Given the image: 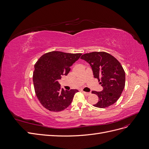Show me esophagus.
<instances>
[{
    "label": "esophagus",
    "mask_w": 149,
    "mask_h": 149,
    "mask_svg": "<svg viewBox=\"0 0 149 149\" xmlns=\"http://www.w3.org/2000/svg\"><path fill=\"white\" fill-rule=\"evenodd\" d=\"M82 93H83L86 96H90L91 95L90 93H87V92H85V91H82Z\"/></svg>",
    "instance_id": "esophagus-1"
}]
</instances>
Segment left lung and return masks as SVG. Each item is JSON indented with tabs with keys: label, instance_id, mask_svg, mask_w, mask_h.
Instances as JSON below:
<instances>
[{
	"label": "left lung",
	"instance_id": "left-lung-1",
	"mask_svg": "<svg viewBox=\"0 0 149 149\" xmlns=\"http://www.w3.org/2000/svg\"><path fill=\"white\" fill-rule=\"evenodd\" d=\"M80 58L90 64L94 77L103 87L102 91H92L99 98L93 106L106 108L112 105L118 100L125 88V72L122 65L115 57L104 52L86 53Z\"/></svg>",
	"mask_w": 149,
	"mask_h": 149
}]
</instances>
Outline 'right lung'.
<instances>
[{
    "label": "right lung",
    "instance_id": "add662e5",
    "mask_svg": "<svg viewBox=\"0 0 149 149\" xmlns=\"http://www.w3.org/2000/svg\"><path fill=\"white\" fill-rule=\"evenodd\" d=\"M81 53H68L54 51L38 59L34 65L33 83L38 101L49 111L59 112L67 108L79 91L61 89L58 80L67 75L70 66L81 56Z\"/></svg>",
    "mask_w": 149,
    "mask_h": 149
}]
</instances>
